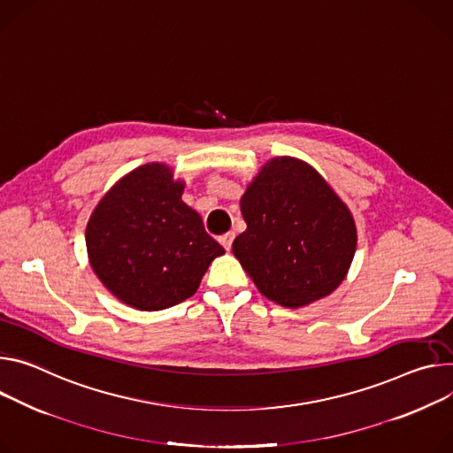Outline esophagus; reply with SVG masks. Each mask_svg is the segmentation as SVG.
Segmentation results:
<instances>
[{"label":"esophagus","mask_w":453,"mask_h":453,"mask_svg":"<svg viewBox=\"0 0 453 453\" xmlns=\"http://www.w3.org/2000/svg\"><path fill=\"white\" fill-rule=\"evenodd\" d=\"M233 238H234V233H226L219 238V242L224 245L226 251H231V243H233Z\"/></svg>","instance_id":"1"}]
</instances>
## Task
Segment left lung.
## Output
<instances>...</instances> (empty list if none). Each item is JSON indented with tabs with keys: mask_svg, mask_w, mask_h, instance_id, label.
I'll return each instance as SVG.
<instances>
[{
	"mask_svg": "<svg viewBox=\"0 0 453 453\" xmlns=\"http://www.w3.org/2000/svg\"><path fill=\"white\" fill-rule=\"evenodd\" d=\"M248 224L233 253L258 291L281 307H305L345 280L356 224L343 200L307 162L271 158L240 198Z\"/></svg>",
	"mask_w": 453,
	"mask_h": 453,
	"instance_id": "1",
	"label": "left lung"
}]
</instances>
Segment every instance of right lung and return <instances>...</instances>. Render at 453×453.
<instances>
[{
	"label": "right lung",
	"instance_id": "right-lung-1",
	"mask_svg": "<svg viewBox=\"0 0 453 453\" xmlns=\"http://www.w3.org/2000/svg\"><path fill=\"white\" fill-rule=\"evenodd\" d=\"M182 193L172 168L150 162L117 180L90 215V265L122 303L173 307L196 293L210 264L226 253Z\"/></svg>",
	"mask_w": 453,
	"mask_h": 453
}]
</instances>
